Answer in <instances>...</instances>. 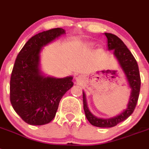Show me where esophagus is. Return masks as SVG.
I'll return each mask as SVG.
<instances>
[{"label": "esophagus", "instance_id": "obj_1", "mask_svg": "<svg viewBox=\"0 0 149 149\" xmlns=\"http://www.w3.org/2000/svg\"><path fill=\"white\" fill-rule=\"evenodd\" d=\"M76 79H77V81L78 82H80L82 80V77H81V76H79V77H77V78H76Z\"/></svg>", "mask_w": 149, "mask_h": 149}]
</instances>
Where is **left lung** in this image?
I'll use <instances>...</instances> for the list:
<instances>
[{
    "mask_svg": "<svg viewBox=\"0 0 149 149\" xmlns=\"http://www.w3.org/2000/svg\"><path fill=\"white\" fill-rule=\"evenodd\" d=\"M107 38V47L108 50H113V54L119 61L121 68L127 78L129 85L130 86L132 92L129 101L127 108L117 117L109 118V119H102L95 117L89 111L87 106L86 100V95L82 92L83 98V108L85 114L89 123L93 126L103 128L115 127L119 123L128 118L134 111L136 104L138 102L139 91L141 86V78L139 70L138 63L136 62L135 57L132 54L130 51L125 45L123 41L111 33H104Z\"/></svg>",
    "mask_w": 149,
    "mask_h": 149,
    "instance_id": "8db88e82",
    "label": "left lung"
}]
</instances>
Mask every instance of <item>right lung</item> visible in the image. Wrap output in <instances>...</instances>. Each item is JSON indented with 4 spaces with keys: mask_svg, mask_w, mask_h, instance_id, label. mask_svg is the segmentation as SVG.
Listing matches in <instances>:
<instances>
[{
    "mask_svg": "<svg viewBox=\"0 0 149 149\" xmlns=\"http://www.w3.org/2000/svg\"><path fill=\"white\" fill-rule=\"evenodd\" d=\"M63 33V29L55 28L32 36L15 61L10 82V99L17 114L30 125L50 123L63 95L73 86L72 77H45L38 67L42 47Z\"/></svg>",
    "mask_w": 149,
    "mask_h": 149,
    "instance_id": "add662e5",
    "label": "right lung"
}]
</instances>
